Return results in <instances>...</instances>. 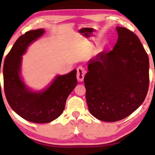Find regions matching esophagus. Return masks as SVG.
Returning <instances> with one entry per match:
<instances>
[{"label": "esophagus", "instance_id": "1", "mask_svg": "<svg viewBox=\"0 0 155 155\" xmlns=\"http://www.w3.org/2000/svg\"><path fill=\"white\" fill-rule=\"evenodd\" d=\"M85 71L83 67L79 66L77 68V79L80 81H82L84 80V77Z\"/></svg>", "mask_w": 155, "mask_h": 155}]
</instances>
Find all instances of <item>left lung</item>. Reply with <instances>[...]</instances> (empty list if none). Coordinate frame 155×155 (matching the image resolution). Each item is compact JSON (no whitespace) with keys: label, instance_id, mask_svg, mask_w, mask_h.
Returning a JSON list of instances; mask_svg holds the SVG:
<instances>
[{"label":"left lung","instance_id":"obj_1","mask_svg":"<svg viewBox=\"0 0 155 155\" xmlns=\"http://www.w3.org/2000/svg\"><path fill=\"white\" fill-rule=\"evenodd\" d=\"M117 31L118 39L113 49L90 60L84 79L89 111L104 122L130 115L149 90L148 54L133 32L121 27Z\"/></svg>","mask_w":155,"mask_h":155}]
</instances>
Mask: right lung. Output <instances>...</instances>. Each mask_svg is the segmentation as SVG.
I'll return each mask as SVG.
<instances>
[{
  "mask_svg": "<svg viewBox=\"0 0 155 155\" xmlns=\"http://www.w3.org/2000/svg\"><path fill=\"white\" fill-rule=\"evenodd\" d=\"M44 33V29L34 30L19 36L6 55L3 68V88L11 108L25 120L40 124L50 122L63 113L67 97L77 84L76 70L57 76L44 92L30 91L22 82L19 76L22 55Z\"/></svg>",
  "mask_w": 155,
  "mask_h": 155,
  "instance_id": "add662e5",
  "label": "right lung"
}]
</instances>
